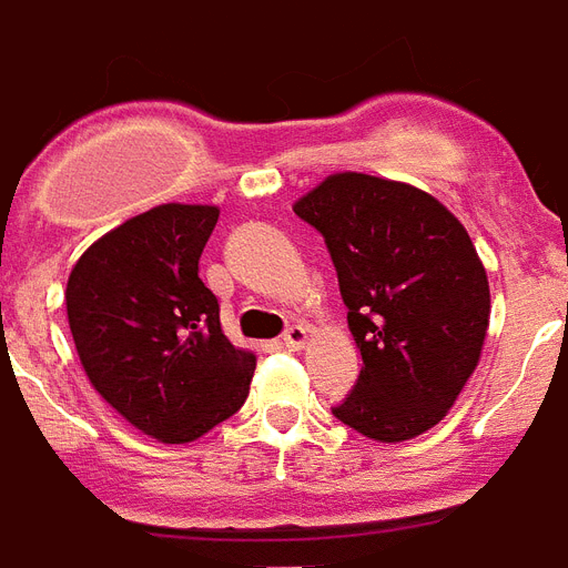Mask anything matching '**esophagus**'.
Listing matches in <instances>:
<instances>
[{
    "instance_id": "obj_1",
    "label": "esophagus",
    "mask_w": 568,
    "mask_h": 568,
    "mask_svg": "<svg viewBox=\"0 0 568 568\" xmlns=\"http://www.w3.org/2000/svg\"><path fill=\"white\" fill-rule=\"evenodd\" d=\"M283 345L292 347V351H301V347L310 345V329L303 327V324H292V327L285 329Z\"/></svg>"
}]
</instances>
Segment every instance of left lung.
Masks as SVG:
<instances>
[{"instance_id": "1", "label": "left lung", "mask_w": 568, "mask_h": 568, "mask_svg": "<svg viewBox=\"0 0 568 568\" xmlns=\"http://www.w3.org/2000/svg\"><path fill=\"white\" fill-rule=\"evenodd\" d=\"M327 241L363 372L333 415L406 442L448 415L489 329V280L466 226L406 182L333 173L294 203Z\"/></svg>"}]
</instances>
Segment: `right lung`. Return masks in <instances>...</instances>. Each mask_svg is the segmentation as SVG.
Listing matches in <instances>:
<instances>
[{
  "label": "right lung",
  "mask_w": 568,
  "mask_h": 568,
  "mask_svg": "<svg viewBox=\"0 0 568 568\" xmlns=\"http://www.w3.org/2000/svg\"><path fill=\"white\" fill-rule=\"evenodd\" d=\"M217 214L155 205L93 241L67 280V321L91 386L168 445L239 413L256 368V354L223 336L217 297L200 280Z\"/></svg>",
  "instance_id": "1"
}]
</instances>
